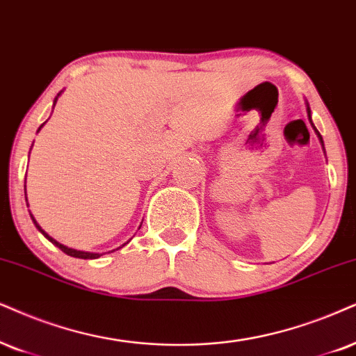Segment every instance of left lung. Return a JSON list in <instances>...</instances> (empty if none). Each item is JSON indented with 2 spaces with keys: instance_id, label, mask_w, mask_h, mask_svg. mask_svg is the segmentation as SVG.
I'll use <instances>...</instances> for the list:
<instances>
[{
  "instance_id": "8db88e82",
  "label": "left lung",
  "mask_w": 356,
  "mask_h": 356,
  "mask_svg": "<svg viewBox=\"0 0 356 356\" xmlns=\"http://www.w3.org/2000/svg\"><path fill=\"white\" fill-rule=\"evenodd\" d=\"M305 110H307V118H309V121H310V126H312V129H314V131H316L318 141H321V145H322L323 154H325V147H323V139H322V136H321V133H318V129H317L316 126H314V123H312V116H310V106H309L307 102H305Z\"/></svg>"
}]
</instances>
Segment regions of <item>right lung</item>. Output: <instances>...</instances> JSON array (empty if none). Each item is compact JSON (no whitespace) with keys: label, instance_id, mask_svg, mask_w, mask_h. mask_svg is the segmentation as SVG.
<instances>
[{"label":"right lung","instance_id":"right-lung-1","mask_svg":"<svg viewBox=\"0 0 356 356\" xmlns=\"http://www.w3.org/2000/svg\"><path fill=\"white\" fill-rule=\"evenodd\" d=\"M60 93H62V92H60ZM60 93H58V95L56 97V100H54V106H56V103H57V98H58V97H60ZM44 124H46V123H42V124H40V126H39L38 133L40 131V128H42V126H44ZM24 195H26V181H24ZM26 202H28V197H26ZM28 207H29V204H28ZM29 215H31V218H33V222H34V225H35V228H38V230H39L40 233H42V235H44V236H46V238H47V240L52 243V245H56L58 250H62V251H64V253H65V254H69V256H74V258H80V259H97V258H100V256H102V254H105V253H92V251H80V250H74V248H69V246L62 245V243H58L57 240H54V238H52L51 235H49V233H46V232H44V230H42V227H40V225H39L38 222H35L34 215H33V213H31V211H29ZM139 227H141V225H139ZM128 241H129V240H128ZM128 241H126V243H128ZM126 243H123V245H121V246H118V248H116V250L123 248V246L126 245ZM111 251H115V250H111ZM108 253H110V251H108Z\"/></svg>","mask_w":356,"mask_h":356}]
</instances>
